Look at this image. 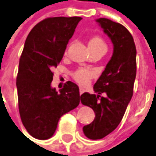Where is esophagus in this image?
I'll return each instance as SVG.
<instances>
[{"instance_id": "esophagus-1", "label": "esophagus", "mask_w": 156, "mask_h": 156, "mask_svg": "<svg viewBox=\"0 0 156 156\" xmlns=\"http://www.w3.org/2000/svg\"><path fill=\"white\" fill-rule=\"evenodd\" d=\"M80 95H82V94H83L84 92H85V90L83 89V88H80Z\"/></svg>"}]
</instances>
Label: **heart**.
Returning <instances> with one entry per match:
<instances>
[{"mask_svg": "<svg viewBox=\"0 0 156 156\" xmlns=\"http://www.w3.org/2000/svg\"><path fill=\"white\" fill-rule=\"evenodd\" d=\"M89 47H90V51H92V50L98 49V48L106 47V44H105L104 39L101 37L95 36L90 39ZM73 76H74V80L78 83H80L82 85H87L90 83V80L94 76V72L87 69V68H80L74 72Z\"/></svg>", "mask_w": 156, "mask_h": 156, "instance_id": "b5f03b06", "label": "heart"}]
</instances>
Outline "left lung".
I'll return each instance as SVG.
<instances>
[{
  "instance_id": "8db88e82",
  "label": "left lung",
  "mask_w": 156,
  "mask_h": 156,
  "mask_svg": "<svg viewBox=\"0 0 156 156\" xmlns=\"http://www.w3.org/2000/svg\"><path fill=\"white\" fill-rule=\"evenodd\" d=\"M113 44V54L94 85L96 94L83 93L82 105L93 109L95 119L83 126L90 140L103 139L118 127L133 94L136 77V47L129 30L107 18L97 20ZM105 93V98L100 94Z\"/></svg>"
}]
</instances>
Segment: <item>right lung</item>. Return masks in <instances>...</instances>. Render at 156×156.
<instances>
[{
  "mask_svg": "<svg viewBox=\"0 0 156 156\" xmlns=\"http://www.w3.org/2000/svg\"><path fill=\"white\" fill-rule=\"evenodd\" d=\"M82 17H48L29 33L20 57L16 88L23 125L36 139L47 140L55 133L59 118L80 104V92L66 82L57 92L51 87V69L63 58L69 39Z\"/></svg>",
  "mask_w": 156,
  "mask_h": 156,
  "instance_id": "right-lung-1",
  "label": "right lung"
}]
</instances>
